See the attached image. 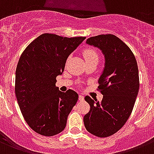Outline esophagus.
Listing matches in <instances>:
<instances>
[{"label": "esophagus", "instance_id": "1", "mask_svg": "<svg viewBox=\"0 0 154 154\" xmlns=\"http://www.w3.org/2000/svg\"><path fill=\"white\" fill-rule=\"evenodd\" d=\"M79 101H83L84 100V96L82 95V94H79Z\"/></svg>", "mask_w": 154, "mask_h": 154}]
</instances>
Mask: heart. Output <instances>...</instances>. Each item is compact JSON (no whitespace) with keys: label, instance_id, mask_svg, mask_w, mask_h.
Segmentation results:
<instances>
[{"label":"heart","instance_id":"obj_1","mask_svg":"<svg viewBox=\"0 0 154 154\" xmlns=\"http://www.w3.org/2000/svg\"><path fill=\"white\" fill-rule=\"evenodd\" d=\"M83 57L86 60V61L87 60H93V59H97L98 60V55L97 53V51L93 48H87L86 50H84L83 52Z\"/></svg>","mask_w":154,"mask_h":154}]
</instances>
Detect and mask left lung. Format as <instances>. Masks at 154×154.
<instances>
[{
  "label": "left lung",
  "instance_id": "1",
  "mask_svg": "<svg viewBox=\"0 0 154 154\" xmlns=\"http://www.w3.org/2000/svg\"><path fill=\"white\" fill-rule=\"evenodd\" d=\"M86 43L100 49L105 65L98 87L103 100L85 97L91 109L83 122L89 133L106 137L119 131L131 114L139 90L138 67L132 51L116 35H96Z\"/></svg>",
  "mask_w": 154,
  "mask_h": 154
}]
</instances>
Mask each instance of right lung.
I'll return each instance as SVG.
<instances>
[{"label": "right lung", "instance_id": "1", "mask_svg": "<svg viewBox=\"0 0 154 154\" xmlns=\"http://www.w3.org/2000/svg\"><path fill=\"white\" fill-rule=\"evenodd\" d=\"M86 37H63L44 33L33 40L20 57L15 93L24 120L35 132L47 137L64 130L68 114L79 95L56 87L70 54Z\"/></svg>", "mask_w": 154, "mask_h": 154}]
</instances>
